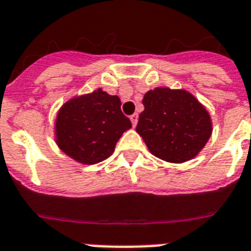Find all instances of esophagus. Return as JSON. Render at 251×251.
Returning a JSON list of instances; mask_svg holds the SVG:
<instances>
[{
  "instance_id": "34e87169",
  "label": "esophagus",
  "mask_w": 251,
  "mask_h": 251,
  "mask_svg": "<svg viewBox=\"0 0 251 251\" xmlns=\"http://www.w3.org/2000/svg\"><path fill=\"white\" fill-rule=\"evenodd\" d=\"M130 120H131V124H133V126L137 125L138 122V113H134L130 116Z\"/></svg>"
}]
</instances>
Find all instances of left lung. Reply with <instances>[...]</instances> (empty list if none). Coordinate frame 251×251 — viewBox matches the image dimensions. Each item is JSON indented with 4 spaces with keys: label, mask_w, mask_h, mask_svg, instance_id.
<instances>
[{
    "label": "left lung",
    "mask_w": 251,
    "mask_h": 251,
    "mask_svg": "<svg viewBox=\"0 0 251 251\" xmlns=\"http://www.w3.org/2000/svg\"><path fill=\"white\" fill-rule=\"evenodd\" d=\"M137 131L151 152L169 163L193 159L210 139L211 120L204 106L183 90L155 88L143 98Z\"/></svg>",
    "instance_id": "left-lung-1"
}]
</instances>
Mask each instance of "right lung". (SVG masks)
I'll return each mask as SVG.
<instances>
[{"label":"right lung","mask_w":251,"mask_h":251,"mask_svg":"<svg viewBox=\"0 0 251 251\" xmlns=\"http://www.w3.org/2000/svg\"><path fill=\"white\" fill-rule=\"evenodd\" d=\"M131 122L121 110V100L99 88L66 102L57 116V145L83 164L105 160Z\"/></svg>","instance_id":"right-lung-1"}]
</instances>
